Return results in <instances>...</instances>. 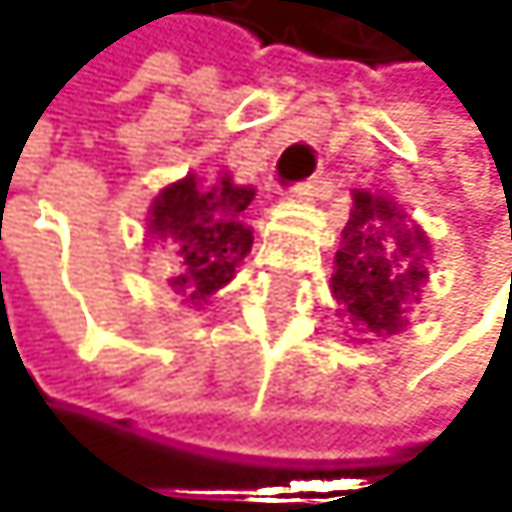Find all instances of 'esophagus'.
<instances>
[{
  "mask_svg": "<svg viewBox=\"0 0 512 512\" xmlns=\"http://www.w3.org/2000/svg\"><path fill=\"white\" fill-rule=\"evenodd\" d=\"M331 190V181L328 178H310L304 184H298L291 190V199H298V202H313L316 196H325Z\"/></svg>",
  "mask_w": 512,
  "mask_h": 512,
  "instance_id": "34e87169",
  "label": "esophagus"
}]
</instances>
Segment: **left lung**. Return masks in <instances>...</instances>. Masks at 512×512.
<instances>
[{
	"label": "left lung",
	"instance_id": "obj_1",
	"mask_svg": "<svg viewBox=\"0 0 512 512\" xmlns=\"http://www.w3.org/2000/svg\"><path fill=\"white\" fill-rule=\"evenodd\" d=\"M408 214L387 196L353 190L350 221L334 254L331 298L350 331L390 338L408 325L430 279V239L421 224H405Z\"/></svg>",
	"mask_w": 512,
	"mask_h": 512
}]
</instances>
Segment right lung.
Here are the masks:
<instances>
[{"instance_id":"obj_1","label":"right lung","mask_w":512,"mask_h":512,"mask_svg":"<svg viewBox=\"0 0 512 512\" xmlns=\"http://www.w3.org/2000/svg\"><path fill=\"white\" fill-rule=\"evenodd\" d=\"M251 199L254 187L236 184L227 171L218 174V181H202L190 171L187 178L159 190L150 205L147 236L171 248L174 264L168 282L181 304L202 310L211 294L233 282L254 242L245 227Z\"/></svg>"}]
</instances>
